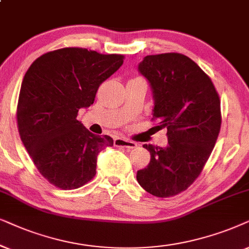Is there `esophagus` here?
Returning a JSON list of instances; mask_svg holds the SVG:
<instances>
[{"instance_id":"1","label":"esophagus","mask_w":249,"mask_h":249,"mask_svg":"<svg viewBox=\"0 0 249 249\" xmlns=\"http://www.w3.org/2000/svg\"><path fill=\"white\" fill-rule=\"evenodd\" d=\"M114 145L115 147H121V148H127V149H133L137 147V143L133 141L127 140V139L124 138H117L114 140Z\"/></svg>"}]
</instances>
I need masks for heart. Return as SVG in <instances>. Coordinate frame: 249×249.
<instances>
[{"mask_svg": "<svg viewBox=\"0 0 249 249\" xmlns=\"http://www.w3.org/2000/svg\"><path fill=\"white\" fill-rule=\"evenodd\" d=\"M137 78H139V77H137Z\"/></svg>", "mask_w": 249, "mask_h": 249, "instance_id": "heart-1", "label": "heart"}]
</instances>
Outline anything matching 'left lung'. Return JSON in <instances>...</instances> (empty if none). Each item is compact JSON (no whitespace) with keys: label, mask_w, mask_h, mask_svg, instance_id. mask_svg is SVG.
<instances>
[{"label":"left lung","mask_w":249,"mask_h":249,"mask_svg":"<svg viewBox=\"0 0 249 249\" xmlns=\"http://www.w3.org/2000/svg\"><path fill=\"white\" fill-rule=\"evenodd\" d=\"M139 71L150 83L152 119L166 128V148L143 144L150 163L138 171L139 184L152 196L173 197L187 190L210 158L221 128V101L206 72L181 53L147 55Z\"/></svg>","instance_id":"1"}]
</instances>
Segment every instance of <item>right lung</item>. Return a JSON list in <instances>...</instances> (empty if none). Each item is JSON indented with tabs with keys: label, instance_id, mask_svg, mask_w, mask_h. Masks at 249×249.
Returning a JSON list of instances; mask_svg holds the SVG:
<instances>
[{
	"label": "right lung",
	"instance_id": "add662e5",
	"mask_svg": "<svg viewBox=\"0 0 249 249\" xmlns=\"http://www.w3.org/2000/svg\"><path fill=\"white\" fill-rule=\"evenodd\" d=\"M123 62L122 54L64 48L44 53L25 74L17 106L19 135L54 187L72 190L90 182L98 154L114 144L109 135L91 133L77 115L93 104L99 86Z\"/></svg>",
	"mask_w": 249,
	"mask_h": 249
}]
</instances>
